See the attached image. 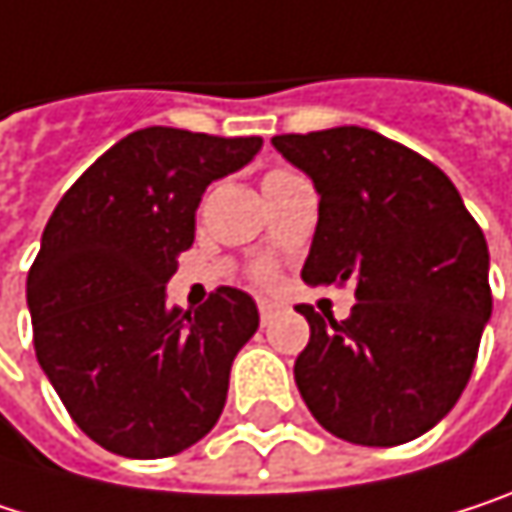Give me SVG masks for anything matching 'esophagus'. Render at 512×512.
<instances>
[{
    "instance_id": "obj_1",
    "label": "esophagus",
    "mask_w": 512,
    "mask_h": 512,
    "mask_svg": "<svg viewBox=\"0 0 512 512\" xmlns=\"http://www.w3.org/2000/svg\"><path fill=\"white\" fill-rule=\"evenodd\" d=\"M256 307H259V319H262V325H268V322L280 313V304H277V301H268V298H262Z\"/></svg>"
}]
</instances>
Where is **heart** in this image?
Wrapping results in <instances>:
<instances>
[{
    "mask_svg": "<svg viewBox=\"0 0 512 512\" xmlns=\"http://www.w3.org/2000/svg\"><path fill=\"white\" fill-rule=\"evenodd\" d=\"M271 175H274V172H271ZM256 280H259V283H271V280H274V271H271V268H259V271H256Z\"/></svg>",
    "mask_w": 512,
    "mask_h": 512,
    "instance_id": "heart-1",
    "label": "heart"
}]
</instances>
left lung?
Returning <instances> with one entry per match:
<instances>
[{
    "mask_svg": "<svg viewBox=\"0 0 512 512\" xmlns=\"http://www.w3.org/2000/svg\"><path fill=\"white\" fill-rule=\"evenodd\" d=\"M271 142L319 190L304 283L358 286L346 322L298 307L310 322L298 390L331 435L405 444L432 429L471 379L492 316L483 229L435 163L376 130Z\"/></svg>",
    "mask_w": 512,
    "mask_h": 512,
    "instance_id": "1",
    "label": "left lung"
}]
</instances>
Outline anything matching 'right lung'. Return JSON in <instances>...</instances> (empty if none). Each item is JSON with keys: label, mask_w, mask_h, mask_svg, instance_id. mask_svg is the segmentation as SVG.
Masks as SVG:
<instances>
[{"label": "right lung", "mask_w": 512, "mask_h": 512, "mask_svg": "<svg viewBox=\"0 0 512 512\" xmlns=\"http://www.w3.org/2000/svg\"><path fill=\"white\" fill-rule=\"evenodd\" d=\"M262 136L142 128L104 151L62 196L29 268L35 355L74 423L104 450L160 459L217 423L259 310L220 286L199 310L166 304L193 244L205 187Z\"/></svg>", "instance_id": "add662e5"}]
</instances>
